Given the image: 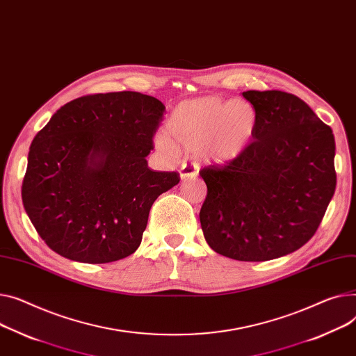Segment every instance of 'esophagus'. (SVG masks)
Segmentation results:
<instances>
[{"mask_svg":"<svg viewBox=\"0 0 356 356\" xmlns=\"http://www.w3.org/2000/svg\"><path fill=\"white\" fill-rule=\"evenodd\" d=\"M180 177L181 179H192V177H197L199 175V165L195 163H183L180 165Z\"/></svg>","mask_w":356,"mask_h":356,"instance_id":"34e87169","label":"esophagus"}]
</instances>
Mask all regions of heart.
I'll return each mask as SVG.
<instances>
[{
  "instance_id": "b5f03b06",
  "label": "heart",
  "mask_w": 356,
  "mask_h": 356,
  "mask_svg": "<svg viewBox=\"0 0 356 356\" xmlns=\"http://www.w3.org/2000/svg\"><path fill=\"white\" fill-rule=\"evenodd\" d=\"M257 124L259 115L252 103L206 96L180 103L170 114L168 131L187 150L229 163L249 149ZM157 146L173 149L165 137L157 138Z\"/></svg>"
}]
</instances>
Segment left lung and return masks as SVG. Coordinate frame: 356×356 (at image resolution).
Instances as JSON below:
<instances>
[{"label": "left lung", "instance_id": "left-lung-1", "mask_svg": "<svg viewBox=\"0 0 356 356\" xmlns=\"http://www.w3.org/2000/svg\"><path fill=\"white\" fill-rule=\"evenodd\" d=\"M259 115L249 149L200 170L207 196L200 225L209 246L242 262L302 248L318 230L337 187L335 138L295 94L243 92Z\"/></svg>", "mask_w": 356, "mask_h": 356}]
</instances>
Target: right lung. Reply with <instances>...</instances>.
Returning <instances> with one entry per match:
<instances>
[{
	"label": "right lung",
	"instance_id": "obj_1",
	"mask_svg": "<svg viewBox=\"0 0 356 356\" xmlns=\"http://www.w3.org/2000/svg\"><path fill=\"white\" fill-rule=\"evenodd\" d=\"M164 104L146 94H88L63 106L34 137L22 204L63 257L108 264L134 253L154 200L180 181L146 156Z\"/></svg>",
	"mask_w": 356,
	"mask_h": 356
}]
</instances>
